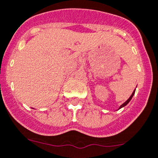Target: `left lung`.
Returning a JSON list of instances; mask_svg holds the SVG:
<instances>
[{
    "mask_svg": "<svg viewBox=\"0 0 158 158\" xmlns=\"http://www.w3.org/2000/svg\"><path fill=\"white\" fill-rule=\"evenodd\" d=\"M135 90H134V91H133V92H132V94H131V96H130V97H129V98H128V99H127V100H126V101H125V102H124V103H123V104H121V106H120V107H119V108H118V110L121 109V108H122V107H124V106H126V105H127V104H128V102H130V101H131V99H132V97H133V95H135Z\"/></svg>",
    "mask_w": 158,
    "mask_h": 158,
    "instance_id": "obj_1",
    "label": "left lung"
}]
</instances>
